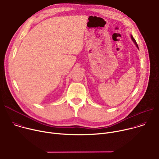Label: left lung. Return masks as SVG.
I'll return each mask as SVG.
<instances>
[{
  "label": "left lung",
  "instance_id": "8db88e82",
  "mask_svg": "<svg viewBox=\"0 0 159 159\" xmlns=\"http://www.w3.org/2000/svg\"><path fill=\"white\" fill-rule=\"evenodd\" d=\"M131 39H132V40H133V42H134V44H136V46H137V48H138V44H137V43H136V40H135V39H134V38H133V36H132V35H131Z\"/></svg>",
  "mask_w": 159,
  "mask_h": 159
}]
</instances>
